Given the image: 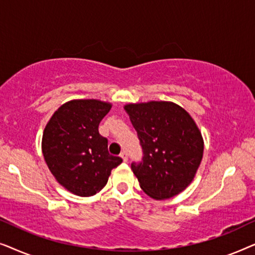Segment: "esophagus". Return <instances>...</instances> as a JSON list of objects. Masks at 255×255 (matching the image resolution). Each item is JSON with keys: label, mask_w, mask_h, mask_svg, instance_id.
<instances>
[{"label": "esophagus", "mask_w": 255, "mask_h": 255, "mask_svg": "<svg viewBox=\"0 0 255 255\" xmlns=\"http://www.w3.org/2000/svg\"><path fill=\"white\" fill-rule=\"evenodd\" d=\"M121 156H122V158H123L124 161H128V152L127 151L121 152Z\"/></svg>", "instance_id": "34e87169"}]
</instances>
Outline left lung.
Listing matches in <instances>:
<instances>
[{
  "label": "left lung",
  "instance_id": "left-lung-1",
  "mask_svg": "<svg viewBox=\"0 0 255 255\" xmlns=\"http://www.w3.org/2000/svg\"><path fill=\"white\" fill-rule=\"evenodd\" d=\"M125 110L142 152L140 161L131 163L141 189L155 200L180 194L203 156V139L193 118L172 102L128 104Z\"/></svg>",
  "mask_w": 255,
  "mask_h": 255
}]
</instances>
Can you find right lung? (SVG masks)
<instances>
[{
  "label": "right lung",
  "mask_w": 255,
  "mask_h": 255,
  "mask_svg": "<svg viewBox=\"0 0 255 255\" xmlns=\"http://www.w3.org/2000/svg\"><path fill=\"white\" fill-rule=\"evenodd\" d=\"M109 103L74 100L55 111L43 134V154L61 186L79 196H93L108 182L121 156L108 151V139L99 125L109 113Z\"/></svg>",
  "instance_id": "1"
}]
</instances>
